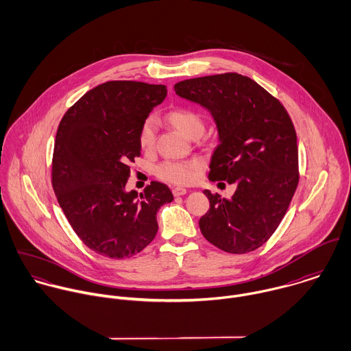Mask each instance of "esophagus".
<instances>
[{
	"label": "esophagus",
	"mask_w": 351,
	"mask_h": 351,
	"mask_svg": "<svg viewBox=\"0 0 351 351\" xmlns=\"http://www.w3.org/2000/svg\"><path fill=\"white\" fill-rule=\"evenodd\" d=\"M171 192H173L174 196H182V195L186 193V189H185V188H181V186H176V188H173Z\"/></svg>",
	"instance_id": "esophagus-1"
}]
</instances>
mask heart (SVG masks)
I'll return each instance as SVG.
<instances>
[{
  "mask_svg": "<svg viewBox=\"0 0 351 351\" xmlns=\"http://www.w3.org/2000/svg\"><path fill=\"white\" fill-rule=\"evenodd\" d=\"M166 120L180 130L182 134L192 139H197L202 135L205 123L200 113L189 106H181L171 109L166 113ZM156 120L154 117H147L139 127L138 132V142L141 149L145 151H151L155 147L156 142ZM202 169V160L199 158L177 160V159H167L159 163L155 169V174L170 184L176 185H188L192 184L200 174Z\"/></svg>",
  "mask_w": 351,
  "mask_h": 351,
  "instance_id": "heart-1",
  "label": "heart"
}]
</instances>
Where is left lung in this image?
<instances>
[{
    "label": "left lung",
    "mask_w": 351,
    "mask_h": 351,
    "mask_svg": "<svg viewBox=\"0 0 351 351\" xmlns=\"http://www.w3.org/2000/svg\"><path fill=\"white\" fill-rule=\"evenodd\" d=\"M180 97L210 110L219 131L208 178L235 184L231 199L204 191L199 221L220 250L246 254L274 234L299 185L296 130L284 105L249 77L224 73L174 85Z\"/></svg>",
    "instance_id": "1"
}]
</instances>
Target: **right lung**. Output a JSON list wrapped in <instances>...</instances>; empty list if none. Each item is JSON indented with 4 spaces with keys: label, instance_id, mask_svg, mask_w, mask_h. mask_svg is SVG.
Listing matches in <instances>:
<instances>
[{
    "label": "right lung",
    "instance_id": "add662e5",
    "mask_svg": "<svg viewBox=\"0 0 351 351\" xmlns=\"http://www.w3.org/2000/svg\"><path fill=\"white\" fill-rule=\"evenodd\" d=\"M166 95L165 85L109 81L85 93L59 123L52 189L74 232L102 256L143 250L156 235V212L173 201L167 185L156 181L139 197L124 191L130 162L141 155L139 127Z\"/></svg>",
    "mask_w": 351,
    "mask_h": 351
}]
</instances>
